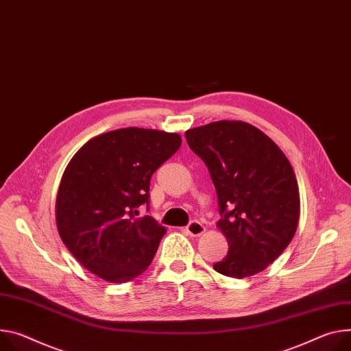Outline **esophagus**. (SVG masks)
Returning <instances> with one entry per match:
<instances>
[{"instance_id":"obj_1","label":"esophagus","mask_w":351,"mask_h":351,"mask_svg":"<svg viewBox=\"0 0 351 351\" xmlns=\"http://www.w3.org/2000/svg\"><path fill=\"white\" fill-rule=\"evenodd\" d=\"M206 231V227L202 224L200 221H192L189 222V226L186 227V232L190 237H200Z\"/></svg>"}]
</instances>
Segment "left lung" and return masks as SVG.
Instances as JSON below:
<instances>
[{
	"mask_svg": "<svg viewBox=\"0 0 351 351\" xmlns=\"http://www.w3.org/2000/svg\"><path fill=\"white\" fill-rule=\"evenodd\" d=\"M217 190V227L228 253L214 270L243 278L265 270L291 242L300 221V190L289 159L256 127L219 120L186 132Z\"/></svg>",
	"mask_w": 351,
	"mask_h": 351,
	"instance_id": "1",
	"label": "left lung"
}]
</instances>
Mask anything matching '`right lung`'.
Instances as JSON below:
<instances>
[{"instance_id": "right-lung-1", "label": "right lung", "mask_w": 351, "mask_h": 351, "mask_svg": "<svg viewBox=\"0 0 351 351\" xmlns=\"http://www.w3.org/2000/svg\"><path fill=\"white\" fill-rule=\"evenodd\" d=\"M176 133L127 127L90 138L62 173L56 200L61 241L90 273L109 282L138 277L165 227L137 217L149 204L154 172L180 147Z\"/></svg>"}]
</instances>
